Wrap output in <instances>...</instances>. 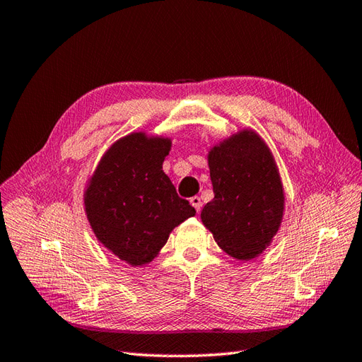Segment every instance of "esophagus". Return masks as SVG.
<instances>
[{"label": "esophagus", "mask_w": 362, "mask_h": 362, "mask_svg": "<svg viewBox=\"0 0 362 362\" xmlns=\"http://www.w3.org/2000/svg\"><path fill=\"white\" fill-rule=\"evenodd\" d=\"M189 203H191V206L196 209L197 212L200 211V208H202V200H200V197H197V196H194V197H191L189 199Z\"/></svg>", "instance_id": "esophagus-1"}]
</instances>
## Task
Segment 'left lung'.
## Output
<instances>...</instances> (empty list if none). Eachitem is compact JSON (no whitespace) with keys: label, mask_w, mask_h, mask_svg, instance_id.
Segmentation results:
<instances>
[{"label":"left lung","mask_w":362,"mask_h":362,"mask_svg":"<svg viewBox=\"0 0 362 362\" xmlns=\"http://www.w3.org/2000/svg\"><path fill=\"white\" fill-rule=\"evenodd\" d=\"M214 199L202 209V223L221 251L251 262L280 230L286 194L269 145L252 128H240L208 150Z\"/></svg>","instance_id":"1"}]
</instances>
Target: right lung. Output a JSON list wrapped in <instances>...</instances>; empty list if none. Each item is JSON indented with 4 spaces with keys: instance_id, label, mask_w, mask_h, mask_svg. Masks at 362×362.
<instances>
[{
    "instance_id": "obj_1",
    "label": "right lung",
    "mask_w": 362,
    "mask_h": 362,
    "mask_svg": "<svg viewBox=\"0 0 362 362\" xmlns=\"http://www.w3.org/2000/svg\"><path fill=\"white\" fill-rule=\"evenodd\" d=\"M168 136L133 132L108 146L84 187V211L98 242L132 267L159 255L175 226L196 216L162 170Z\"/></svg>"
}]
</instances>
